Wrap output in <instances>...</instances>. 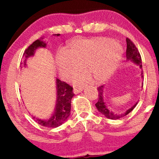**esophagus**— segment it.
<instances>
[{
    "instance_id": "esophagus-1",
    "label": "esophagus",
    "mask_w": 159,
    "mask_h": 159,
    "mask_svg": "<svg viewBox=\"0 0 159 159\" xmlns=\"http://www.w3.org/2000/svg\"><path fill=\"white\" fill-rule=\"evenodd\" d=\"M82 88H74V93H75V94L81 93L82 91Z\"/></svg>"
}]
</instances>
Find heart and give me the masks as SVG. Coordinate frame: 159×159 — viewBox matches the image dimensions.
I'll return each mask as SVG.
<instances>
[{"instance_id": "heart-1", "label": "heart", "mask_w": 159, "mask_h": 159, "mask_svg": "<svg viewBox=\"0 0 159 159\" xmlns=\"http://www.w3.org/2000/svg\"><path fill=\"white\" fill-rule=\"evenodd\" d=\"M122 49L114 40L92 38L74 40L66 52H61L56 58L58 73L63 79L69 80L82 71L84 66L95 81L103 82L114 72L121 59ZM90 75L75 77L76 84L84 83Z\"/></svg>"}]
</instances>
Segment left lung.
<instances>
[{"label": "left lung", "instance_id": "left-lung-1", "mask_svg": "<svg viewBox=\"0 0 159 159\" xmlns=\"http://www.w3.org/2000/svg\"><path fill=\"white\" fill-rule=\"evenodd\" d=\"M126 55H127V59H132L134 64H138L140 68H142V60H141V56L140 54L139 53L138 49L137 48L135 45L134 44L133 42L130 40L129 38H127V51H126ZM142 77H143V73H142ZM98 101L96 103H95V106L98 108V110L102 114H103L106 117H107L108 119H119L121 118H123L124 116H127L128 114H129L132 110L134 109L137 103L132 106V108H130L129 109L126 111L125 113L120 114H114L111 111H110L108 109L105 105L103 100V85H101L98 88Z\"/></svg>", "mask_w": 159, "mask_h": 159}]
</instances>
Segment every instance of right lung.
<instances>
[{
  "label": "right lung",
  "mask_w": 159,
  "mask_h": 159,
  "mask_svg": "<svg viewBox=\"0 0 159 159\" xmlns=\"http://www.w3.org/2000/svg\"><path fill=\"white\" fill-rule=\"evenodd\" d=\"M54 35H59V34H54ZM46 43L40 40H37L32 43L23 53V58L21 61V68L26 65V60L28 57L34 55V51L39 47H45ZM56 90H57V101L56 110L51 118L48 120L36 119L35 121L39 125L45 127L55 128L61 125L70 115L71 101L74 96L73 88L66 82L56 79ZM34 119V117H33Z\"/></svg>",
  "instance_id": "1"
}]
</instances>
